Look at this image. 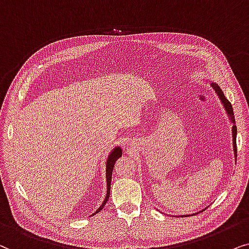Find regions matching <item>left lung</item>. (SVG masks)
<instances>
[{"instance_id": "8db88e82", "label": "left lung", "mask_w": 249, "mask_h": 249, "mask_svg": "<svg viewBox=\"0 0 249 249\" xmlns=\"http://www.w3.org/2000/svg\"><path fill=\"white\" fill-rule=\"evenodd\" d=\"M212 88L214 89L215 93L217 94L218 99H220L222 106L224 107V110L227 112L228 117H229V121H230L231 124H232V128H231V131H232V144H233V154H234V158H236V161H237V142H236V139H237V126H236V121H234V116H233V109H232V106H231L230 102L227 98H225V95L223 93V91H222V89L218 86V84L216 83H212L211 84ZM197 214V213H195ZM182 217L184 216V215H181ZM185 216H190V215H185Z\"/></svg>"}]
</instances>
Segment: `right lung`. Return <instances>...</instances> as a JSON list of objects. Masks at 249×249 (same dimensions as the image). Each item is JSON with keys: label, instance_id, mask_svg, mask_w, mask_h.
<instances>
[{"label": "right lung", "instance_id": "add662e5", "mask_svg": "<svg viewBox=\"0 0 249 249\" xmlns=\"http://www.w3.org/2000/svg\"><path fill=\"white\" fill-rule=\"evenodd\" d=\"M122 154H123V150L122 148L117 145V147H115L112 150L110 151V154L108 155V158H107V161H106V182H107V194H106V197H105V200L102 201V204L100 205V207L98 208L97 211L94 212L93 214H97L100 212L104 206L107 203L108 199H109V196H110V184H111V175H112V168H114V165L116 163V160H117L118 158L122 157Z\"/></svg>", "mask_w": 249, "mask_h": 249}]
</instances>
